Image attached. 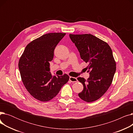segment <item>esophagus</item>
<instances>
[{"label": "esophagus", "mask_w": 133, "mask_h": 133, "mask_svg": "<svg viewBox=\"0 0 133 133\" xmlns=\"http://www.w3.org/2000/svg\"><path fill=\"white\" fill-rule=\"evenodd\" d=\"M69 81H71L72 82H75L77 81L78 80L76 78L72 77V76H70V77H69Z\"/></svg>", "instance_id": "obj_1"}]
</instances>
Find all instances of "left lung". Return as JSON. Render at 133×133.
<instances>
[{
	"label": "left lung",
	"mask_w": 133,
	"mask_h": 133,
	"mask_svg": "<svg viewBox=\"0 0 133 133\" xmlns=\"http://www.w3.org/2000/svg\"><path fill=\"white\" fill-rule=\"evenodd\" d=\"M69 37L80 53V57L88 65L87 80L79 77L83 89L78 94L84 101L92 102L104 94L112 82L116 71L113 52L105 41L90 34H72Z\"/></svg>",
	"instance_id": "left-lung-1"
}]
</instances>
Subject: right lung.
Masks as SVG:
<instances>
[{
  "label": "right lung",
  "instance_id": "1",
  "mask_svg": "<svg viewBox=\"0 0 133 133\" xmlns=\"http://www.w3.org/2000/svg\"><path fill=\"white\" fill-rule=\"evenodd\" d=\"M66 33H51L43 35L28 44L20 58L18 67L24 86L35 99L48 101L56 96L68 81L67 74L52 76L50 61L54 49Z\"/></svg>",
  "mask_w": 133,
  "mask_h": 133
}]
</instances>
